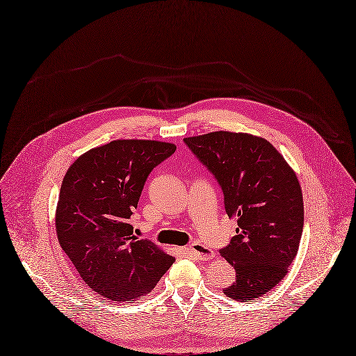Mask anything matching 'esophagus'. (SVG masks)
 I'll list each match as a JSON object with an SVG mask.
<instances>
[{"label": "esophagus", "instance_id": "1", "mask_svg": "<svg viewBox=\"0 0 356 356\" xmlns=\"http://www.w3.org/2000/svg\"><path fill=\"white\" fill-rule=\"evenodd\" d=\"M190 252H191V255H194L200 261H210L214 257V252L211 249H209L207 246L201 245L198 242H195L190 246Z\"/></svg>", "mask_w": 356, "mask_h": 356}]
</instances>
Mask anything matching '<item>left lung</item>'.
<instances>
[{"instance_id":"obj_1","label":"left lung","mask_w":356,"mask_h":356,"mask_svg":"<svg viewBox=\"0 0 356 356\" xmlns=\"http://www.w3.org/2000/svg\"><path fill=\"white\" fill-rule=\"evenodd\" d=\"M184 142L222 187L227 216L238 217L236 236L220 249L236 270L223 293L258 298L286 275L298 252L304 206L297 175L273 145L248 133L220 130Z\"/></svg>"}]
</instances>
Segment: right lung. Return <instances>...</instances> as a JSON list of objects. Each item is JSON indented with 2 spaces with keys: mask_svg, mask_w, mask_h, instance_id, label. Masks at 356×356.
Segmentation results:
<instances>
[{
  "mask_svg": "<svg viewBox=\"0 0 356 356\" xmlns=\"http://www.w3.org/2000/svg\"><path fill=\"white\" fill-rule=\"evenodd\" d=\"M177 146L113 140L81 155L63 177L56 207L58 241L81 278L117 304L146 296L174 264L129 223L143 185Z\"/></svg>",
  "mask_w": 356,
  "mask_h": 356,
  "instance_id": "right-lung-1",
  "label": "right lung"
}]
</instances>
